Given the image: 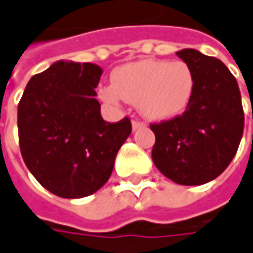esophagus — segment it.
<instances>
[{
	"label": "esophagus",
	"mask_w": 253,
	"mask_h": 253,
	"mask_svg": "<svg viewBox=\"0 0 253 253\" xmlns=\"http://www.w3.org/2000/svg\"><path fill=\"white\" fill-rule=\"evenodd\" d=\"M131 127H133V130L136 131L138 128L144 127V123H141V122H138V120H133V122H131Z\"/></svg>",
	"instance_id": "1"
}]
</instances>
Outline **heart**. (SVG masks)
<instances>
[{
	"instance_id": "heart-1",
	"label": "heart",
	"mask_w": 253,
	"mask_h": 253,
	"mask_svg": "<svg viewBox=\"0 0 253 253\" xmlns=\"http://www.w3.org/2000/svg\"><path fill=\"white\" fill-rule=\"evenodd\" d=\"M195 89L191 66L182 61H140L113 73V86H103L100 97L109 103L120 99L137 103L148 120H169L188 107Z\"/></svg>"
}]
</instances>
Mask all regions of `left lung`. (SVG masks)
<instances>
[{"instance_id":"8db88e82","label":"left lung","mask_w":253,"mask_h":253,"mask_svg":"<svg viewBox=\"0 0 253 253\" xmlns=\"http://www.w3.org/2000/svg\"><path fill=\"white\" fill-rule=\"evenodd\" d=\"M177 56L191 66L195 89L181 116L151 125V157L161 174L181 185L212 181L236 154L244 133V109L236 79L219 59L197 49Z\"/></svg>"}]
</instances>
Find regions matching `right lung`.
<instances>
[{
	"mask_svg": "<svg viewBox=\"0 0 253 253\" xmlns=\"http://www.w3.org/2000/svg\"><path fill=\"white\" fill-rule=\"evenodd\" d=\"M102 68L58 61L31 78L18 105L22 159L38 182L62 198H82L105 185L131 133L125 117L107 123L96 100Z\"/></svg>",
	"mask_w": 253,
	"mask_h": 253,
	"instance_id": "obj_1",
	"label": "right lung"
}]
</instances>
